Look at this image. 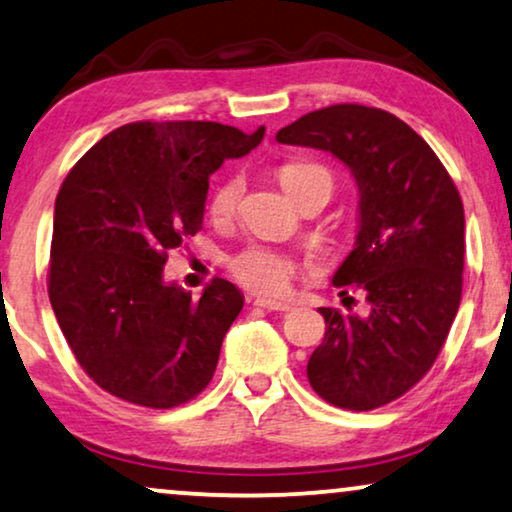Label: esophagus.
<instances>
[{
    "label": "esophagus",
    "instance_id": "1",
    "mask_svg": "<svg viewBox=\"0 0 512 512\" xmlns=\"http://www.w3.org/2000/svg\"><path fill=\"white\" fill-rule=\"evenodd\" d=\"M255 306L264 308V311H278V313H287L292 311L290 304H283V301H271V299H257Z\"/></svg>",
    "mask_w": 512,
    "mask_h": 512
}]
</instances>
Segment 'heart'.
Returning <instances> with one entry per match:
<instances>
[{"label":"heart","instance_id":"heart-1","mask_svg":"<svg viewBox=\"0 0 512 512\" xmlns=\"http://www.w3.org/2000/svg\"><path fill=\"white\" fill-rule=\"evenodd\" d=\"M278 181L294 201L306 197L313 190L325 192L329 199L331 190H334V176L329 174V169L311 162L283 164L278 169ZM243 187H246V183H243L241 176H229L215 187L211 201H208V213H211L215 222H225L232 218L241 201ZM229 271H232V276L241 285L250 287V290L266 294V297H280V294L290 290L297 266H294L290 257L276 253V250L250 246L229 259Z\"/></svg>","mask_w":512,"mask_h":512}]
</instances>
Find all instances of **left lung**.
<instances>
[{
    "label": "left lung",
    "instance_id": "1",
    "mask_svg": "<svg viewBox=\"0 0 512 512\" xmlns=\"http://www.w3.org/2000/svg\"><path fill=\"white\" fill-rule=\"evenodd\" d=\"M276 141L327 150L359 190L355 248L331 283L359 287L369 315L320 308L327 329L308 359V383L331 406H385L431 369L457 315L462 199L429 143L397 115L371 106L306 113Z\"/></svg>",
    "mask_w": 512,
    "mask_h": 512
}]
</instances>
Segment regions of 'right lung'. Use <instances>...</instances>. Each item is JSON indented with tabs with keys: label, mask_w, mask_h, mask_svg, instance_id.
I'll return each instance as SVG.
<instances>
[{
	"label": "right lung",
	"mask_w": 512,
	"mask_h": 512,
	"mask_svg": "<svg viewBox=\"0 0 512 512\" xmlns=\"http://www.w3.org/2000/svg\"><path fill=\"white\" fill-rule=\"evenodd\" d=\"M264 139L220 122H132L97 141L57 192L48 297L76 362L113 397L174 408L211 383L243 308L215 278L164 283L167 250L201 229L208 178Z\"/></svg>",
	"instance_id": "add662e5"
}]
</instances>
